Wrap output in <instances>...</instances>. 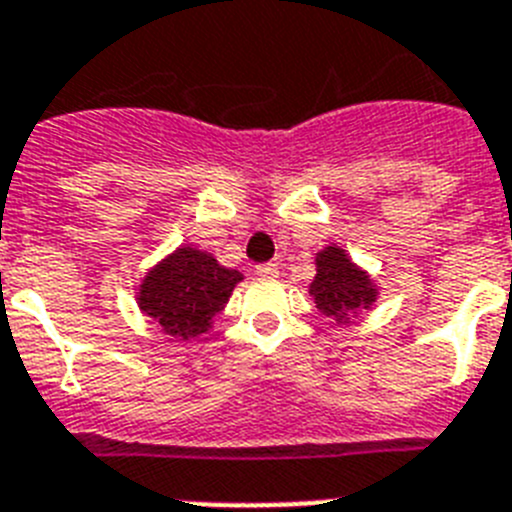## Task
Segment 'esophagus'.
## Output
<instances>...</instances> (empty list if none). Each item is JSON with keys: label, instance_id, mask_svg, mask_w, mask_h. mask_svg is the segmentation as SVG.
Returning <instances> with one entry per match:
<instances>
[{"label": "esophagus", "instance_id": "34e87169", "mask_svg": "<svg viewBox=\"0 0 512 512\" xmlns=\"http://www.w3.org/2000/svg\"><path fill=\"white\" fill-rule=\"evenodd\" d=\"M257 275H260V278H278V275H281V268H278L275 262H262V265H257Z\"/></svg>", "mask_w": 512, "mask_h": 512}]
</instances>
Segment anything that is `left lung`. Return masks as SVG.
I'll use <instances>...</instances> for the list:
<instances>
[{
  "label": "left lung",
  "instance_id": "left-lung-1",
  "mask_svg": "<svg viewBox=\"0 0 512 512\" xmlns=\"http://www.w3.org/2000/svg\"><path fill=\"white\" fill-rule=\"evenodd\" d=\"M314 262H317V275L311 281L309 293L324 317L337 324H348L363 309H371L379 288L342 247L337 244L324 247L322 252H317Z\"/></svg>",
  "mask_w": 512,
  "mask_h": 512
}]
</instances>
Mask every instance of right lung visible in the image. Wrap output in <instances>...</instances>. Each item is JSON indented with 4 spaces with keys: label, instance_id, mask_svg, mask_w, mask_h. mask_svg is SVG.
I'll return each instance as SVG.
<instances>
[{
    "label": "right lung",
    "instance_id": "1",
    "mask_svg": "<svg viewBox=\"0 0 512 512\" xmlns=\"http://www.w3.org/2000/svg\"><path fill=\"white\" fill-rule=\"evenodd\" d=\"M239 270L219 265L211 252L177 247L157 262L139 286V309L164 335L195 340L213 327L231 291L242 281Z\"/></svg>",
    "mask_w": 512,
    "mask_h": 512
}]
</instances>
